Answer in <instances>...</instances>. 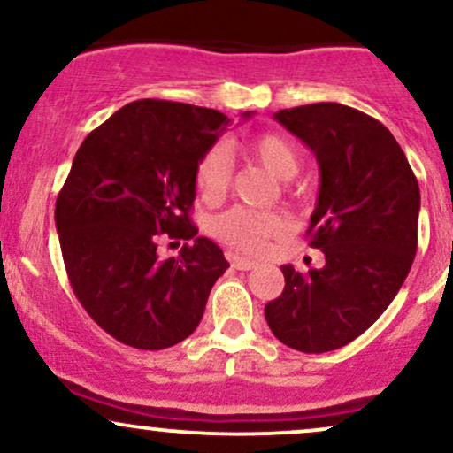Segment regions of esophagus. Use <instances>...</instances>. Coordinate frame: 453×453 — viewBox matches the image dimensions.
Wrapping results in <instances>:
<instances>
[{
  "label": "esophagus",
  "mask_w": 453,
  "mask_h": 453,
  "mask_svg": "<svg viewBox=\"0 0 453 453\" xmlns=\"http://www.w3.org/2000/svg\"><path fill=\"white\" fill-rule=\"evenodd\" d=\"M227 259H230L232 268H236V270H251V268L257 266V262L236 256V253H227Z\"/></svg>",
  "instance_id": "34e87169"
}]
</instances>
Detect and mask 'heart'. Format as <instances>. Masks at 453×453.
Listing matches in <instances>:
<instances>
[{
	"label": "heart",
	"instance_id": "obj_1",
	"mask_svg": "<svg viewBox=\"0 0 453 453\" xmlns=\"http://www.w3.org/2000/svg\"><path fill=\"white\" fill-rule=\"evenodd\" d=\"M253 159L259 161L274 179L292 180L300 170V155L292 142L279 134L257 136L249 147ZM234 176L232 153L226 144H215L202 155L196 165V187L206 202H217L227 194ZM288 223L277 212H256L230 209L212 221V234L232 249L247 253L262 251L273 238L285 232Z\"/></svg>",
	"mask_w": 453,
	"mask_h": 453
}]
</instances>
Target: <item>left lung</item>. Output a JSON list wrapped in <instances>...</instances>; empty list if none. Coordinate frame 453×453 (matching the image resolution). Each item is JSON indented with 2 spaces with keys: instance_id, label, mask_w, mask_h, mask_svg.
Here are the masks:
<instances>
[{
  "instance_id": "left-lung-1",
  "label": "left lung",
  "mask_w": 453,
  "mask_h": 453,
  "mask_svg": "<svg viewBox=\"0 0 453 453\" xmlns=\"http://www.w3.org/2000/svg\"><path fill=\"white\" fill-rule=\"evenodd\" d=\"M274 119L319 164L306 234L326 264L304 274L280 266L285 288L264 315L283 345L334 351L375 324L403 288L418 251L419 185L389 129L356 108L319 102Z\"/></svg>"
}]
</instances>
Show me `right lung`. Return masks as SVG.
<instances>
[{
	"instance_id": "add662e5",
	"label": "right lung",
	"mask_w": 453,
	"mask_h": 453,
	"mask_svg": "<svg viewBox=\"0 0 453 453\" xmlns=\"http://www.w3.org/2000/svg\"><path fill=\"white\" fill-rule=\"evenodd\" d=\"M227 126L212 108L138 100L76 150L55 204L61 253L78 303L123 345L155 351L185 341L230 268L189 217L197 161ZM161 237L195 244L159 260Z\"/></svg>"
}]
</instances>
